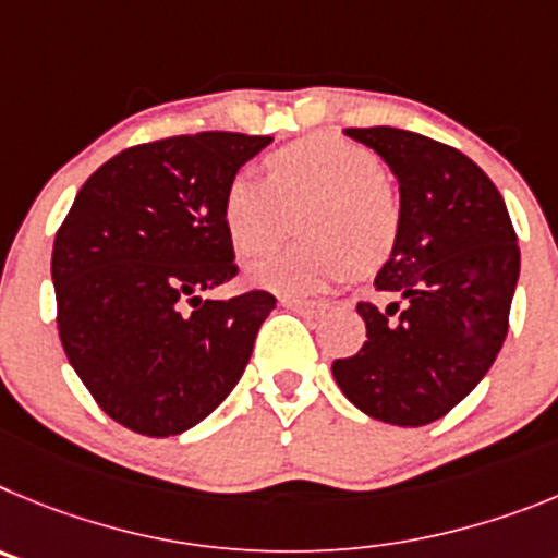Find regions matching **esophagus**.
<instances>
[{
    "mask_svg": "<svg viewBox=\"0 0 558 558\" xmlns=\"http://www.w3.org/2000/svg\"><path fill=\"white\" fill-rule=\"evenodd\" d=\"M280 303L286 305V308L298 311V314H319V311H325V303L323 300H308V298H280Z\"/></svg>",
    "mask_w": 558,
    "mask_h": 558,
    "instance_id": "obj_1",
    "label": "esophagus"
}]
</instances>
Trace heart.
Segmentation results:
<instances>
[{
	"label": "heart",
	"instance_id": "heart-1",
	"mask_svg": "<svg viewBox=\"0 0 558 558\" xmlns=\"http://www.w3.org/2000/svg\"><path fill=\"white\" fill-rule=\"evenodd\" d=\"M300 214L298 244L269 255L250 278L280 294H314L361 267H375L400 233L398 194L378 155L330 133H316L267 158V178L239 172L222 194V225L244 258L267 255Z\"/></svg>",
	"mask_w": 558,
	"mask_h": 558
}]
</instances>
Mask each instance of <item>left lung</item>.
Here are the masks:
<instances>
[{"label":"left lung","instance_id":"8db88e82","mask_svg":"<svg viewBox=\"0 0 558 558\" xmlns=\"http://www.w3.org/2000/svg\"><path fill=\"white\" fill-rule=\"evenodd\" d=\"M400 185V233L359 303L364 348L333 361L344 398L373 420L420 428L481 384L509 333L520 247L504 197L459 149L398 128H350Z\"/></svg>","mask_w":558,"mask_h":558}]
</instances>
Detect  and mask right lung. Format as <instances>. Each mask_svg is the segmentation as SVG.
Wrapping results in <instances>:
<instances>
[{
  "label": "right lung",
  "instance_id": "obj_1",
  "mask_svg": "<svg viewBox=\"0 0 558 558\" xmlns=\"http://www.w3.org/2000/svg\"><path fill=\"white\" fill-rule=\"evenodd\" d=\"M269 135L194 133L138 144L85 180L54 235L52 283L69 364L99 409L178 436L228 398L275 298L205 300L235 278L228 180Z\"/></svg>",
  "mask_w": 558,
  "mask_h": 558
}]
</instances>
